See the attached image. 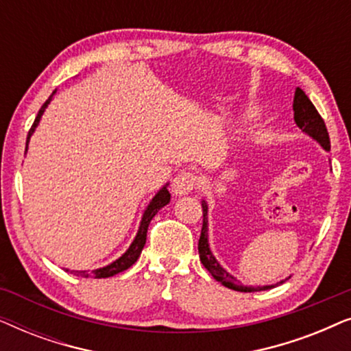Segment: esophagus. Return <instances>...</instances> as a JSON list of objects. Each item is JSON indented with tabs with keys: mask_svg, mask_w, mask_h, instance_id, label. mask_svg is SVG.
<instances>
[{
	"mask_svg": "<svg viewBox=\"0 0 351 351\" xmlns=\"http://www.w3.org/2000/svg\"><path fill=\"white\" fill-rule=\"evenodd\" d=\"M196 182H198V179H196L193 172H180V174L172 180V193L177 196L189 195L196 186Z\"/></svg>",
	"mask_w": 351,
	"mask_h": 351,
	"instance_id": "1",
	"label": "esophagus"
}]
</instances>
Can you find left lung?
<instances>
[{
  "mask_svg": "<svg viewBox=\"0 0 351 351\" xmlns=\"http://www.w3.org/2000/svg\"><path fill=\"white\" fill-rule=\"evenodd\" d=\"M294 119L302 131L308 134L318 141L321 145L324 147V150H330V141H329V134L328 129H326L324 119L321 118V114L318 113V110L311 100L306 97L304 90L300 88L295 89L294 94ZM198 251H199V258L201 263H203L206 270H208L210 275H213L214 280H217L219 282H222L225 287H230L233 291H239V292H254V291H265V289H271L278 285H282L285 281L278 282V285H271V286H263V287H246L243 286L241 282L234 280L232 275H228L227 271L223 270L222 267L219 265V262L215 261V257L213 256L209 249V243H208V204L203 201V228H201V237L198 241Z\"/></svg>",
  "mask_w": 351,
  "mask_h": 351,
  "instance_id": "left-lung-1",
  "label": "left lung"
}]
</instances>
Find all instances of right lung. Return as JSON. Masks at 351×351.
Here are the masks:
<instances>
[{"mask_svg":"<svg viewBox=\"0 0 351 351\" xmlns=\"http://www.w3.org/2000/svg\"><path fill=\"white\" fill-rule=\"evenodd\" d=\"M52 95H54V93H52ZM52 95H49V99L46 100L45 104H43V107L40 108V112H38L35 121H33L30 131H28V136H27V145H28V141H30L32 134L33 131H35V128L38 126V123H40V118L43 112H45V108L47 107V104L51 102ZM171 201V193L167 191L166 186H162V189L158 191L155 198L152 199V203L148 204V208L145 209V213H143V217H142V222H141V227H138V232H137V237L136 239H134L131 246H129V249L126 252L123 254L121 257L118 258L117 262L110 263V265L104 267V268H99V270H93L90 273L88 271H75L76 275H81V276H93V278H108V276H113L117 275V273H121L124 270H128L129 267H132L134 263L137 262L138 256H141L142 249L143 246H145V241H147V230H148V225H150L152 219L155 217L158 210H160L161 208H165V206L169 203Z\"/></svg>","mask_w":351,"mask_h":351,"instance_id":"obj_1","label":"right lung"}]
</instances>
